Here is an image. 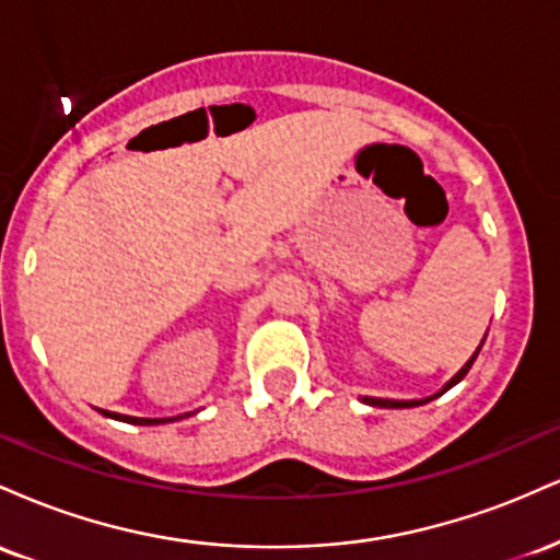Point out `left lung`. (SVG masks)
<instances>
[{"instance_id": "8db88e82", "label": "left lung", "mask_w": 560, "mask_h": 560, "mask_svg": "<svg viewBox=\"0 0 560 560\" xmlns=\"http://www.w3.org/2000/svg\"><path fill=\"white\" fill-rule=\"evenodd\" d=\"M481 345H485V339H481ZM481 345L477 347V352H474V355H471V358H468V361H466V365H464V369H460V371H458V374H455L453 378H450V382L445 384V387H442V389H440V392H436V395H432V397H423V400H384V397H363V402L374 405V408H416V405H423V402L434 400V397L445 395V392H447L450 387H455V384H458V382H460V378H464V376L468 374V369H471V365H474V361H477V355H479Z\"/></svg>"}]
</instances>
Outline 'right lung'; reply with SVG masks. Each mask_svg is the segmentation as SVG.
I'll use <instances>...</instances> for the list:
<instances>
[{"label":"right lung","mask_w":560,"mask_h":560,"mask_svg":"<svg viewBox=\"0 0 560 560\" xmlns=\"http://www.w3.org/2000/svg\"><path fill=\"white\" fill-rule=\"evenodd\" d=\"M105 416H110L115 421H126V423H137V427H155V423H168L176 419H137V416H120V413H110V410H102ZM182 419V416H178Z\"/></svg>","instance_id":"right-lung-1"}]
</instances>
